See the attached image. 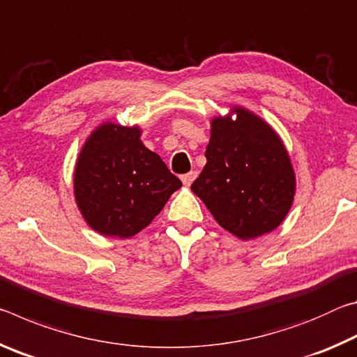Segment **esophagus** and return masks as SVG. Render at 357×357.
<instances>
[{"instance_id": "1", "label": "esophagus", "mask_w": 357, "mask_h": 357, "mask_svg": "<svg viewBox=\"0 0 357 357\" xmlns=\"http://www.w3.org/2000/svg\"><path fill=\"white\" fill-rule=\"evenodd\" d=\"M197 178V172H190V173H185L181 176V181H183L184 185H190L193 181H195Z\"/></svg>"}]
</instances>
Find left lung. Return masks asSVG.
<instances>
[{
  "instance_id": "8db88e82",
  "label": "left lung",
  "mask_w": 357,
  "mask_h": 357,
  "mask_svg": "<svg viewBox=\"0 0 357 357\" xmlns=\"http://www.w3.org/2000/svg\"><path fill=\"white\" fill-rule=\"evenodd\" d=\"M204 155L206 165L190 189L222 228L247 241L280 225L294 200L296 176L285 144L268 123L233 107L211 121Z\"/></svg>"
}]
</instances>
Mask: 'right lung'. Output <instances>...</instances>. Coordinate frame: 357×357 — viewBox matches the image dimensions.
Masks as SVG:
<instances>
[{"label":"right lung","instance_id":"1","mask_svg":"<svg viewBox=\"0 0 357 357\" xmlns=\"http://www.w3.org/2000/svg\"><path fill=\"white\" fill-rule=\"evenodd\" d=\"M140 135L137 126L104 123L78 154L77 206L88 225L104 236L130 238L142 231L183 185Z\"/></svg>","mask_w":357,"mask_h":357}]
</instances>
